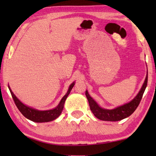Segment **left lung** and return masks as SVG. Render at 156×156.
I'll return each instance as SVG.
<instances>
[{
    "label": "left lung",
    "mask_w": 156,
    "mask_h": 156,
    "mask_svg": "<svg viewBox=\"0 0 156 156\" xmlns=\"http://www.w3.org/2000/svg\"><path fill=\"white\" fill-rule=\"evenodd\" d=\"M148 72H147L146 78H145L143 84L140 90L134 98L121 106L117 107L113 109H107L102 108L98 105L97 102L92 98L89 94L87 90L85 92L87 98L88 100L90 109L97 118L104 121H119L129 117L133 113L140 102V100L143 96L145 89L147 85Z\"/></svg>",
    "instance_id": "8db88e82"
}]
</instances>
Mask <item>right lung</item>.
<instances>
[{"label": "right lung", "instance_id": "1", "mask_svg": "<svg viewBox=\"0 0 156 156\" xmlns=\"http://www.w3.org/2000/svg\"><path fill=\"white\" fill-rule=\"evenodd\" d=\"M74 84L75 82H73V83L70 84L67 94L62 97V98L60 100L59 104L58 105V106L56 107H55L52 109L44 111L34 109L32 107L27 106L26 105L23 104V102L15 96L14 94L13 93L9 85L8 87L10 92H11L13 99H14L15 104L16 105L18 110L20 111V113H22L26 118H27V119L35 122H47L56 119V118L61 114L63 108H64L65 100L67 99L69 94H70V91L72 89L73 87L74 86Z\"/></svg>", "mask_w": 156, "mask_h": 156}]
</instances>
